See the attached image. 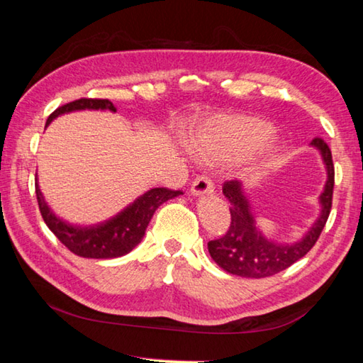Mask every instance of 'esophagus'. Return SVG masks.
Segmentation results:
<instances>
[{
	"label": "esophagus",
	"instance_id": "esophagus-1",
	"mask_svg": "<svg viewBox=\"0 0 363 363\" xmlns=\"http://www.w3.org/2000/svg\"><path fill=\"white\" fill-rule=\"evenodd\" d=\"M190 194L194 196H203V195H213L214 194V186L210 181V177L206 176H199L195 177L192 182V187H190Z\"/></svg>",
	"mask_w": 363,
	"mask_h": 363
}]
</instances>
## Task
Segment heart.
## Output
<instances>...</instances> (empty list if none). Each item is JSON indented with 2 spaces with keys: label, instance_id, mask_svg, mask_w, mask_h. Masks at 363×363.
<instances>
[{
  "label": "heart",
  "instance_id": "heart-1",
  "mask_svg": "<svg viewBox=\"0 0 363 363\" xmlns=\"http://www.w3.org/2000/svg\"><path fill=\"white\" fill-rule=\"evenodd\" d=\"M274 126L255 116H219L208 121L192 138V149L201 157L230 162L267 147Z\"/></svg>",
  "mask_w": 363,
  "mask_h": 363
}]
</instances>
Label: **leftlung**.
Instances as JSON below:
<instances>
[{
	"mask_svg": "<svg viewBox=\"0 0 363 363\" xmlns=\"http://www.w3.org/2000/svg\"><path fill=\"white\" fill-rule=\"evenodd\" d=\"M311 147H314L320 153L325 171H327V181H325L322 194L318 196L320 213L303 238L296 242L277 243L264 235L259 227L256 225L253 206H251L250 196L245 192L243 184L238 181L224 184L223 194L230 203L232 223L224 237L208 242V251H210L213 261L225 272L247 279L270 277L299 261L314 247L327 224L331 210L335 167L330 147L323 143V139L315 138L311 143Z\"/></svg>",
	"mask_w": 363,
	"mask_h": 363,
	"instance_id": "obj_1",
	"label": "left lung"
}]
</instances>
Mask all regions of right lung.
<instances>
[{"mask_svg":"<svg viewBox=\"0 0 363 363\" xmlns=\"http://www.w3.org/2000/svg\"><path fill=\"white\" fill-rule=\"evenodd\" d=\"M86 108L116 112L113 104L107 99H78L59 107L56 112L49 115L45 128L51 125V121L60 115ZM35 189L41 216L54 235L72 253L82 257H93V259H110V257H120L130 253L144 238L147 225H149L157 208L164 201L182 194L181 190H169L164 187L150 189L144 195L138 196L133 203L123 208L113 218L91 225H77L67 223L51 210V206L46 203L45 196L41 194L38 181L35 184Z\"/></svg>","mask_w":363,"mask_h":363,"instance_id":"right-lung-1","label":"right lung"}]
</instances>
